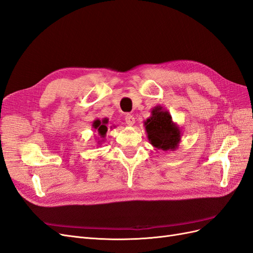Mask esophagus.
<instances>
[{
	"mask_svg": "<svg viewBox=\"0 0 253 253\" xmlns=\"http://www.w3.org/2000/svg\"><path fill=\"white\" fill-rule=\"evenodd\" d=\"M126 122L127 126H134V124H135V118H134L133 115L127 114L126 116Z\"/></svg>",
	"mask_w": 253,
	"mask_h": 253,
	"instance_id": "34e87169",
	"label": "esophagus"
}]
</instances>
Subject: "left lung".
I'll list each match as a JSON object with an SVG mask.
<instances>
[{"label":"left lung","mask_w":253,"mask_h":253,"mask_svg":"<svg viewBox=\"0 0 253 253\" xmlns=\"http://www.w3.org/2000/svg\"><path fill=\"white\" fill-rule=\"evenodd\" d=\"M150 143L155 150L175 151L181 139V129L173 122L171 114L162 105H156L151 116L143 122Z\"/></svg>","instance_id":"8db88e82"}]
</instances>
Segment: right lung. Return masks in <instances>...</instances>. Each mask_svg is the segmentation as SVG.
I'll use <instances>...</instances> for the list:
<instances>
[{
	"mask_svg": "<svg viewBox=\"0 0 253 253\" xmlns=\"http://www.w3.org/2000/svg\"><path fill=\"white\" fill-rule=\"evenodd\" d=\"M108 124H109V119L108 118H103L102 120H100V119L94 120L93 125H91V126H93V128H94V131L98 132V135L100 136V139L101 140H98V144L101 143L105 139L106 132H108ZM115 126H112L111 128H113Z\"/></svg>",
	"mask_w": 253,
	"mask_h": 253,
	"instance_id": "1",
	"label": "right lung"
}]
</instances>
